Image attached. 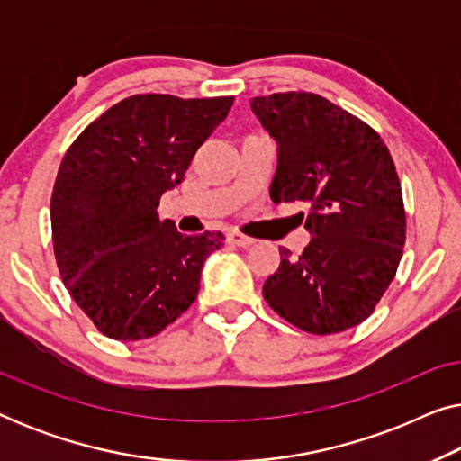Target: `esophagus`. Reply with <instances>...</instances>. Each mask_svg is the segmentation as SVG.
Segmentation results:
<instances>
[{
	"mask_svg": "<svg viewBox=\"0 0 461 461\" xmlns=\"http://www.w3.org/2000/svg\"><path fill=\"white\" fill-rule=\"evenodd\" d=\"M226 241L230 245H237V248H249V245H254V239L241 235V232H229V237H226Z\"/></svg>",
	"mask_w": 461,
	"mask_h": 461,
	"instance_id": "obj_1",
	"label": "esophagus"
}]
</instances>
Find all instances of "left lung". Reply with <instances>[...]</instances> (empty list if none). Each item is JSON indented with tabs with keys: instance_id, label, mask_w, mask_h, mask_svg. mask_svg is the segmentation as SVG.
<instances>
[{
	"instance_id": "left-lung-1",
	"label": "left lung",
	"mask_w": 461,
	"mask_h": 461,
	"mask_svg": "<svg viewBox=\"0 0 461 461\" xmlns=\"http://www.w3.org/2000/svg\"><path fill=\"white\" fill-rule=\"evenodd\" d=\"M276 142L275 203L304 201L311 241L264 281L262 295L302 331L327 336L374 312L399 268L405 207L390 150L361 119L311 92L251 100Z\"/></svg>"
}]
</instances>
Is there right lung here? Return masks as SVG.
<instances>
[{
  "label": "right lung",
  "mask_w": 461,
  "mask_h": 461,
  "mask_svg": "<svg viewBox=\"0 0 461 461\" xmlns=\"http://www.w3.org/2000/svg\"><path fill=\"white\" fill-rule=\"evenodd\" d=\"M230 106L232 96L136 94L68 147L50 203L54 256L71 298L111 339L157 336L197 298L224 235H182L157 207Z\"/></svg>",
  "instance_id": "add662e5"
}]
</instances>
